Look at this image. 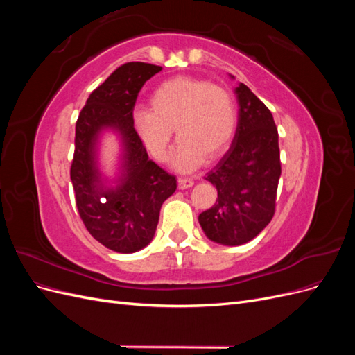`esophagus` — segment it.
<instances>
[{"label": "esophagus", "mask_w": 355, "mask_h": 355, "mask_svg": "<svg viewBox=\"0 0 355 355\" xmlns=\"http://www.w3.org/2000/svg\"><path fill=\"white\" fill-rule=\"evenodd\" d=\"M192 185H194V180H192V179H188V178H179L178 179V188L179 189H187V188H191Z\"/></svg>", "instance_id": "1"}]
</instances>
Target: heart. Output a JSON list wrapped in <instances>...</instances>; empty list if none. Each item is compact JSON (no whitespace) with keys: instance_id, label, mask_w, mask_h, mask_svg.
I'll return each mask as SVG.
<instances>
[{"instance_id":"1","label":"heart","mask_w":355,"mask_h":355,"mask_svg":"<svg viewBox=\"0 0 355 355\" xmlns=\"http://www.w3.org/2000/svg\"><path fill=\"white\" fill-rule=\"evenodd\" d=\"M151 111L136 112V128L157 159L167 155L176 128L178 149L173 166L192 170L202 158L214 159L230 145L237 127L232 94L210 81L178 77L159 84L151 96Z\"/></svg>"}]
</instances>
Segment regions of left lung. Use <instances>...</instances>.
Here are the masks:
<instances>
[{
    "instance_id": "1",
    "label": "left lung",
    "mask_w": 355,
    "mask_h": 355,
    "mask_svg": "<svg viewBox=\"0 0 355 355\" xmlns=\"http://www.w3.org/2000/svg\"><path fill=\"white\" fill-rule=\"evenodd\" d=\"M235 94L240 110L234 141L206 176L216 187L218 200L198 216L207 239L223 245L250 241L271 222L282 175L271 111L243 83Z\"/></svg>"
}]
</instances>
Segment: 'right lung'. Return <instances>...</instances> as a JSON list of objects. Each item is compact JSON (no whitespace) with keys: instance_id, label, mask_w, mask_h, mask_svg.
Here are the masks:
<instances>
[{"instance_id":"1","label":"right lung","mask_w":355,"mask_h":355,"mask_svg":"<svg viewBox=\"0 0 355 355\" xmlns=\"http://www.w3.org/2000/svg\"><path fill=\"white\" fill-rule=\"evenodd\" d=\"M161 69L144 62L116 68L92 92L75 125L71 180L80 218L93 239L118 253H135L151 243L161 206L176 191V178L148 158L133 121L139 92ZM103 130H114L122 139L121 176L115 187L103 184L97 167Z\"/></svg>"}]
</instances>
